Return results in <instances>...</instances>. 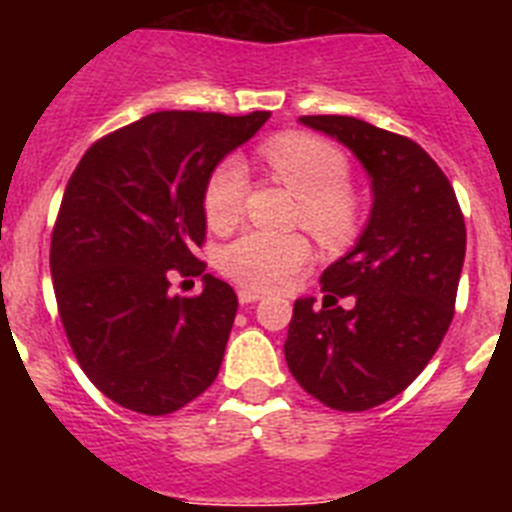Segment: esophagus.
Returning a JSON list of instances; mask_svg holds the SVG:
<instances>
[{
	"label": "esophagus",
	"instance_id": "1",
	"mask_svg": "<svg viewBox=\"0 0 512 512\" xmlns=\"http://www.w3.org/2000/svg\"><path fill=\"white\" fill-rule=\"evenodd\" d=\"M238 300H241V305H251V302H259L261 295L253 289H238Z\"/></svg>",
	"mask_w": 512,
	"mask_h": 512
}]
</instances>
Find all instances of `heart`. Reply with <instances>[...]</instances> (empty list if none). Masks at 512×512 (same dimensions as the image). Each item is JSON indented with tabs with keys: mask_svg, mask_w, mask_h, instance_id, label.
I'll use <instances>...</instances> for the list:
<instances>
[{
	"mask_svg": "<svg viewBox=\"0 0 512 512\" xmlns=\"http://www.w3.org/2000/svg\"><path fill=\"white\" fill-rule=\"evenodd\" d=\"M269 169L300 197L297 220L320 241L336 243L351 235L356 223L348 197V164L330 143L310 135H282L261 148ZM248 197V171L238 158H225L205 184L207 223L215 230L233 228ZM310 259V246L297 233L246 230L220 253V269L243 287L277 289Z\"/></svg>",
	"mask_w": 512,
	"mask_h": 512,
	"instance_id": "1",
	"label": "heart"
}]
</instances>
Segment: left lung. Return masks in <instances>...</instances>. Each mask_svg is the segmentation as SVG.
<instances>
[{
	"label": "left lung",
	"mask_w": 512,
	"mask_h": 512,
	"mask_svg": "<svg viewBox=\"0 0 512 512\" xmlns=\"http://www.w3.org/2000/svg\"><path fill=\"white\" fill-rule=\"evenodd\" d=\"M372 179V212L346 256L295 302L284 359L302 390L343 413L400 395L433 359L454 318L467 228L454 187L418 143L346 115H305ZM351 296L352 307L337 305Z\"/></svg>",
	"instance_id": "1"
}]
</instances>
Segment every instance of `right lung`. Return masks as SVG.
<instances>
[{
  "label": "right lung",
  "instance_id": "1",
  "mask_svg": "<svg viewBox=\"0 0 512 512\" xmlns=\"http://www.w3.org/2000/svg\"><path fill=\"white\" fill-rule=\"evenodd\" d=\"M269 112H153L97 140L71 174L51 238V277L74 356L102 395L169 415L215 382L238 297L212 274L169 295L171 271H202L205 184Z\"/></svg>",
  "mask_w": 512,
  "mask_h": 512
}]
</instances>
